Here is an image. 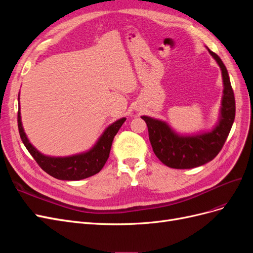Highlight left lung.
Masks as SVG:
<instances>
[{"mask_svg": "<svg viewBox=\"0 0 253 253\" xmlns=\"http://www.w3.org/2000/svg\"><path fill=\"white\" fill-rule=\"evenodd\" d=\"M207 49L219 65L224 84L215 126L209 132L179 135L163 120L141 116L148 126L149 139L155 155L164 165L173 169H192L211 162L223 148L234 121L235 99L227 68L216 53Z\"/></svg>", "mask_w": 253, "mask_h": 253, "instance_id": "1", "label": "left lung"}]
</instances>
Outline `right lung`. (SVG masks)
I'll return each instance as SVG.
<instances>
[{
    "label": "right lung",
    "instance_id": "right-lung-1",
    "mask_svg": "<svg viewBox=\"0 0 253 253\" xmlns=\"http://www.w3.org/2000/svg\"><path fill=\"white\" fill-rule=\"evenodd\" d=\"M18 99L20 100V94ZM126 120V118L124 117L113 122L111 126L104 129V132L99 137L94 147L88 151L66 157H52L42 154L29 142L22 126L20 109L18 112L20 137L30 153V155L35 158L37 164L41 167L42 170L52 176V177L61 180H80L100 172L110 156L114 137L118 133L119 128Z\"/></svg>",
    "mask_w": 253,
    "mask_h": 253
}]
</instances>
